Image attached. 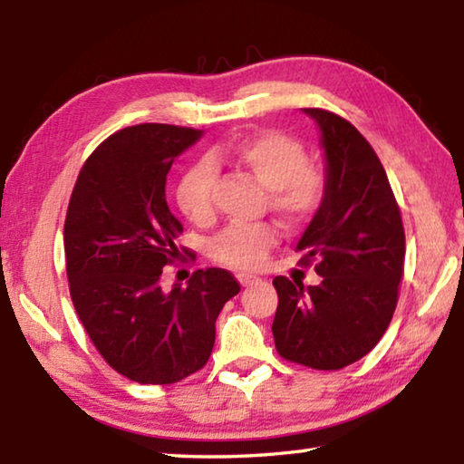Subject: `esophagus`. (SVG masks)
Wrapping results in <instances>:
<instances>
[{"instance_id": "esophagus-1", "label": "esophagus", "mask_w": 464, "mask_h": 464, "mask_svg": "<svg viewBox=\"0 0 464 464\" xmlns=\"http://www.w3.org/2000/svg\"><path fill=\"white\" fill-rule=\"evenodd\" d=\"M237 280H239L241 286H251V285H256V282H257V278L251 276V274H237Z\"/></svg>"}]
</instances>
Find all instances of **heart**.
<instances>
[{
	"mask_svg": "<svg viewBox=\"0 0 464 464\" xmlns=\"http://www.w3.org/2000/svg\"><path fill=\"white\" fill-rule=\"evenodd\" d=\"M307 161V149L301 140L280 130L251 132L213 149L207 155V161L188 169L178 182L176 202L190 223L207 225L213 221V168L227 163L247 171L268 188L274 213L290 225L303 223L315 213L325 196V174ZM274 241L276 235L268 225H233L215 239L210 254L218 264L229 268L251 270L264 262Z\"/></svg>",
	"mask_w": 464,
	"mask_h": 464,
	"instance_id": "1",
	"label": "heart"
}]
</instances>
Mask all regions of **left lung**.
Here are the masks:
<instances>
[{
  "mask_svg": "<svg viewBox=\"0 0 464 464\" xmlns=\"http://www.w3.org/2000/svg\"><path fill=\"white\" fill-rule=\"evenodd\" d=\"M315 119L325 151V196L296 249L315 264L317 286L274 278L272 324L278 354L290 362L340 371L371 352L392 319L405 262L401 210L371 143L354 124L324 108Z\"/></svg>",
  "mask_w": 464,
  "mask_h": 464,
  "instance_id": "8db88e82",
  "label": "left lung"
}]
</instances>
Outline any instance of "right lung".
I'll return each instance as SVG.
<instances>
[{
	"instance_id": "right-lung-1",
	"label": "right lung",
	"mask_w": 464,
	"mask_h": 464,
	"mask_svg": "<svg viewBox=\"0 0 464 464\" xmlns=\"http://www.w3.org/2000/svg\"><path fill=\"white\" fill-rule=\"evenodd\" d=\"M202 130L137 124L110 135L77 176L67 207L69 293L100 356L140 384H171L208 362L215 321L239 293L221 268L196 270L186 286L161 288L166 266L182 260V223L166 200L176 157Z\"/></svg>"
}]
</instances>
